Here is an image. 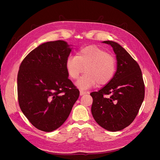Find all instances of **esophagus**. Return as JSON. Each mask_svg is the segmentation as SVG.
Segmentation results:
<instances>
[{
    "instance_id": "34e87169",
    "label": "esophagus",
    "mask_w": 160,
    "mask_h": 160,
    "mask_svg": "<svg viewBox=\"0 0 160 160\" xmlns=\"http://www.w3.org/2000/svg\"><path fill=\"white\" fill-rule=\"evenodd\" d=\"M87 93L86 91H80V95H83Z\"/></svg>"
}]
</instances>
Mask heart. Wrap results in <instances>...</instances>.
Segmentation results:
<instances>
[{"mask_svg": "<svg viewBox=\"0 0 160 160\" xmlns=\"http://www.w3.org/2000/svg\"><path fill=\"white\" fill-rule=\"evenodd\" d=\"M116 68L115 57L95 45L82 48L75 56L69 57L66 61L67 73L72 79H78L85 69L87 73L77 82V85L82 89L91 88L96 83H109L113 78Z\"/></svg>", "mask_w": 160, "mask_h": 160, "instance_id": "1", "label": "heart"}]
</instances>
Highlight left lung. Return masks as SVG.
Instances as JSON below:
<instances>
[{
    "mask_svg": "<svg viewBox=\"0 0 160 160\" xmlns=\"http://www.w3.org/2000/svg\"><path fill=\"white\" fill-rule=\"evenodd\" d=\"M103 42L113 47L117 71L104 88L91 93V113L101 127L117 132L129 126L137 116L144 99L145 85L141 69L132 56L117 42Z\"/></svg>",
    "mask_w": 160,
    "mask_h": 160,
    "instance_id": "8db88e82",
    "label": "left lung"
}]
</instances>
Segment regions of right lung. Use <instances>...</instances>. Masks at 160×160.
I'll return each mask as SVG.
<instances>
[{
  "label": "right lung",
  "instance_id": "obj_1",
  "mask_svg": "<svg viewBox=\"0 0 160 160\" xmlns=\"http://www.w3.org/2000/svg\"><path fill=\"white\" fill-rule=\"evenodd\" d=\"M69 47L63 41L43 43L28 53L19 67V106L33 126L43 132L61 126L79 98V91L66 69Z\"/></svg>",
  "mask_w": 160,
  "mask_h": 160
}]
</instances>
